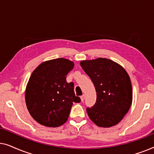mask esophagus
<instances>
[{
  "label": "esophagus",
  "instance_id": "obj_1",
  "mask_svg": "<svg viewBox=\"0 0 154 154\" xmlns=\"http://www.w3.org/2000/svg\"><path fill=\"white\" fill-rule=\"evenodd\" d=\"M81 102H83V101L85 100V95H84V94L81 96Z\"/></svg>",
  "mask_w": 154,
  "mask_h": 154
}]
</instances>
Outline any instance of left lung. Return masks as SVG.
<instances>
[{"instance_id": "8db88e82", "label": "left lung", "mask_w": 154, "mask_h": 154, "mask_svg": "<svg viewBox=\"0 0 154 154\" xmlns=\"http://www.w3.org/2000/svg\"><path fill=\"white\" fill-rule=\"evenodd\" d=\"M80 64L97 92L95 104L86 109L88 116L99 127L116 125L132 104V84L128 73L121 65L106 58L83 60Z\"/></svg>"}]
</instances>
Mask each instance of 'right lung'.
<instances>
[{
	"label": "right lung",
	"mask_w": 154,
	"mask_h": 154,
	"mask_svg": "<svg viewBox=\"0 0 154 154\" xmlns=\"http://www.w3.org/2000/svg\"><path fill=\"white\" fill-rule=\"evenodd\" d=\"M74 63L64 58L46 61L33 71L27 83L25 100L33 119L46 127L56 128L68 119L73 103L81 99L74 93L66 75Z\"/></svg>",
	"instance_id": "right-lung-1"
}]
</instances>
